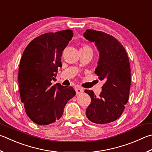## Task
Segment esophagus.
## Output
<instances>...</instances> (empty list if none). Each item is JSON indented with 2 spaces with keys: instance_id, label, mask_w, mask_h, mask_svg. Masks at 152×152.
Masks as SVG:
<instances>
[{
  "instance_id": "esophagus-1",
  "label": "esophagus",
  "mask_w": 152,
  "mask_h": 152,
  "mask_svg": "<svg viewBox=\"0 0 152 152\" xmlns=\"http://www.w3.org/2000/svg\"><path fill=\"white\" fill-rule=\"evenodd\" d=\"M75 91H76V94H81V93H82V92H84L83 89H82V88H80V87L76 88Z\"/></svg>"
}]
</instances>
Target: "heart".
<instances>
[{"label":"heart","instance_id":"heart-1","mask_svg":"<svg viewBox=\"0 0 152 152\" xmlns=\"http://www.w3.org/2000/svg\"><path fill=\"white\" fill-rule=\"evenodd\" d=\"M81 49H87V50H92V49L90 48V47H89V46H87V45L84 46L83 47H82Z\"/></svg>","mask_w":152,"mask_h":152}]
</instances>
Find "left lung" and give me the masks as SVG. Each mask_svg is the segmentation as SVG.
Listing matches in <instances>:
<instances>
[{
	"label": "left lung",
	"mask_w": 152,
	"mask_h": 152,
	"mask_svg": "<svg viewBox=\"0 0 152 152\" xmlns=\"http://www.w3.org/2000/svg\"><path fill=\"white\" fill-rule=\"evenodd\" d=\"M84 37L94 42L100 52L95 74L105 81L99 97L92 90L84 91L91 98L86 115L93 123L108 124L120 117L128 101L131 70L128 54L116 38L104 32L88 29Z\"/></svg>",
	"instance_id": "1"
}]
</instances>
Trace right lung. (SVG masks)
I'll list each match as a JSON object with an SVG mask.
<instances>
[{
	"label": "right lung",
	"mask_w": 152,
	"mask_h": 152,
	"mask_svg": "<svg viewBox=\"0 0 152 152\" xmlns=\"http://www.w3.org/2000/svg\"><path fill=\"white\" fill-rule=\"evenodd\" d=\"M73 37L72 30L48 32L35 38L24 50L18 70L21 102L32 122L48 125L62 117L66 104L76 95L74 88L52 85L62 67V52Z\"/></svg>",
	"instance_id": "right-lung-1"
}]
</instances>
